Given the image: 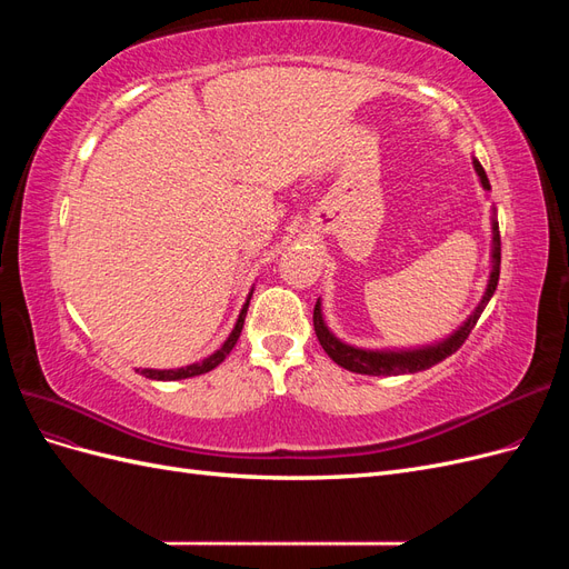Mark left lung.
Instances as JSON below:
<instances>
[{
	"instance_id": "1",
	"label": "left lung",
	"mask_w": 569,
	"mask_h": 569,
	"mask_svg": "<svg viewBox=\"0 0 569 569\" xmlns=\"http://www.w3.org/2000/svg\"><path fill=\"white\" fill-rule=\"evenodd\" d=\"M475 170L479 176V182L481 187L491 189L489 184V178L485 173V168H481V163L475 159ZM493 249H491V274H489V284H487V291L485 297H481L479 306L475 308V313L465 320V325H460L458 330L446 337L443 341H437V343H429V347H420V349H401V351H370V349H356V347H349V343L339 341L330 330H327V325L322 320V308H320V299L316 303V311H313V327H316V335H318V341L320 347L325 349V353L330 356L337 366H341L343 370H351V372H358V375H406V372H420V370H427L432 368L437 363H441L443 358H449L451 353H456L465 339L470 337L472 327L477 325L481 311H485L489 299L493 297L496 291V284H498V274H501V234H498V222L493 220Z\"/></svg>"
}]
</instances>
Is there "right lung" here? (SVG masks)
Here are the masks:
<instances>
[{
  "label": "right lung",
  "instance_id": "add662e5",
  "mask_svg": "<svg viewBox=\"0 0 569 569\" xmlns=\"http://www.w3.org/2000/svg\"><path fill=\"white\" fill-rule=\"evenodd\" d=\"M251 291H253V289H251ZM249 299H251V295L247 297V303H244V308H242V313H239L234 330L230 332V337L226 339V343H222V347H220L216 353H211L209 358H203V360H199V363H192V366H187V368H178V370H151V368H144V370H137V372L149 377V380L173 382V380H187V377H197V375H203V372L213 370L216 366H220L222 360L228 358V353L234 349V343H237L239 335H242L244 318H247V308H249Z\"/></svg>",
  "mask_w": 569,
  "mask_h": 569
}]
</instances>
